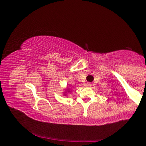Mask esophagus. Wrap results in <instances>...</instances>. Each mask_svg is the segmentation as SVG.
I'll list each match as a JSON object with an SVG mask.
<instances>
[{
	"instance_id": "1",
	"label": "esophagus",
	"mask_w": 146,
	"mask_h": 146,
	"mask_svg": "<svg viewBox=\"0 0 146 146\" xmlns=\"http://www.w3.org/2000/svg\"><path fill=\"white\" fill-rule=\"evenodd\" d=\"M91 86V84L90 83H88V84H87V86H88V87H90Z\"/></svg>"
}]
</instances>
